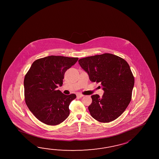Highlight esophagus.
<instances>
[{"label": "esophagus", "instance_id": "1", "mask_svg": "<svg viewBox=\"0 0 159 159\" xmlns=\"http://www.w3.org/2000/svg\"><path fill=\"white\" fill-rule=\"evenodd\" d=\"M84 95L83 94H81L80 93H77V97H78V98H81V97H84Z\"/></svg>", "mask_w": 159, "mask_h": 159}]
</instances>
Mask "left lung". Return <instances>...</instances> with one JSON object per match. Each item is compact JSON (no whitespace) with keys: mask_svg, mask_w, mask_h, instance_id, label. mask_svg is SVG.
<instances>
[{"mask_svg":"<svg viewBox=\"0 0 159 159\" xmlns=\"http://www.w3.org/2000/svg\"><path fill=\"white\" fill-rule=\"evenodd\" d=\"M78 61L90 80L100 83L104 90L102 97L98 94L91 95L92 103L88 107L91 116L102 123L118 118L132 98L135 80L129 64L110 53L83 58Z\"/></svg>","mask_w":159,"mask_h":159,"instance_id":"8db88e82","label":"left lung"}]
</instances>
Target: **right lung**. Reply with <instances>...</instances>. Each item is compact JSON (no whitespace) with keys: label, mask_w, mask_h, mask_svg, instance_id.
<instances>
[{"label":"right lung","mask_w":159,"mask_h":159,"mask_svg":"<svg viewBox=\"0 0 159 159\" xmlns=\"http://www.w3.org/2000/svg\"><path fill=\"white\" fill-rule=\"evenodd\" d=\"M78 57L50 56L34 61L25 75L24 99L30 111L47 125H58L69 115V106L76 98L57 90L62 86L65 71L78 61Z\"/></svg>","instance_id":"add662e5"}]
</instances>
